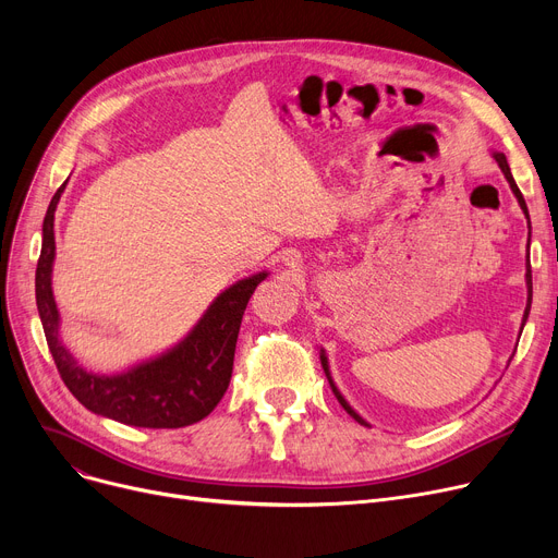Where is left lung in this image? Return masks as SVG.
Instances as JSON below:
<instances>
[{"label": "left lung", "instance_id": "left-lung-1", "mask_svg": "<svg viewBox=\"0 0 558 558\" xmlns=\"http://www.w3.org/2000/svg\"><path fill=\"white\" fill-rule=\"evenodd\" d=\"M495 156V160H497V165H500V169L505 171V175H507V181H509V185H511V190H513V194H515V198H518V203H520V208L524 210V215H526V219H530V213H526V203H524V198H522V192L518 190V185H515V181H513V175H511V169H509V162H507V156L505 154H493ZM526 287H530V303H526V310H524V318L522 320H526V316H530V307H532V267L530 264H526ZM320 364H324V371H326V375H328V379H330V373H328V360H326V355H320ZM330 385H332V379H330ZM332 391H335V396H337V400L341 402V407L345 409V412L353 416L357 423H362V425H366L353 409H350V404L343 400V396L337 391V387L332 385Z\"/></svg>", "mask_w": 558, "mask_h": 558}]
</instances>
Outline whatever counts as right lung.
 <instances>
[{
    "instance_id": "right-lung-1",
    "label": "right lung",
    "mask_w": 558,
    "mask_h": 558,
    "mask_svg": "<svg viewBox=\"0 0 558 558\" xmlns=\"http://www.w3.org/2000/svg\"><path fill=\"white\" fill-rule=\"evenodd\" d=\"M65 185L68 181L56 190L47 208L36 269V303L43 330L65 387L85 409L124 425L173 429L198 423L219 404L230 385L242 316L255 287L267 274H257L226 289L203 314L190 337L162 357L122 375L87 373L58 339V310L51 294L53 213Z\"/></svg>"
}]
</instances>
